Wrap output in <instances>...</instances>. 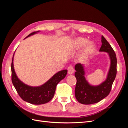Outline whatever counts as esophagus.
Segmentation results:
<instances>
[{"instance_id":"obj_1","label":"esophagus","mask_w":128,"mask_h":128,"mask_svg":"<svg viewBox=\"0 0 128 128\" xmlns=\"http://www.w3.org/2000/svg\"><path fill=\"white\" fill-rule=\"evenodd\" d=\"M67 70H68V73L69 74H72L74 72V69L73 67L72 66H69L67 68Z\"/></svg>"}]
</instances>
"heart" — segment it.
<instances>
[{
  "label": "heart",
  "instance_id": "b5f03b06",
  "mask_svg": "<svg viewBox=\"0 0 128 128\" xmlns=\"http://www.w3.org/2000/svg\"><path fill=\"white\" fill-rule=\"evenodd\" d=\"M82 48L80 53V59L83 61L86 60L94 53L95 45L94 42L88 41L86 38L77 37L72 42V48L74 51H77Z\"/></svg>",
  "mask_w": 128,
  "mask_h": 128
}]
</instances>
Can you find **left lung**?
Here are the masks:
<instances>
[{
	"mask_svg": "<svg viewBox=\"0 0 128 128\" xmlns=\"http://www.w3.org/2000/svg\"><path fill=\"white\" fill-rule=\"evenodd\" d=\"M102 45L99 51L108 53L110 59V66L106 80L98 86L89 84L84 77V67L82 64H77L75 69V76L77 80L75 94L79 102L90 104L101 101L110 94L112 85L117 72V59L113 48L103 36H102Z\"/></svg>",
	"mask_w": 128,
	"mask_h": 128,
	"instance_id": "8db88e82",
	"label": "left lung"
}]
</instances>
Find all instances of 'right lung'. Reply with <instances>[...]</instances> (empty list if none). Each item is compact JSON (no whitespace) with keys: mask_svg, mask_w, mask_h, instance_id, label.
<instances>
[{"mask_svg":"<svg viewBox=\"0 0 128 128\" xmlns=\"http://www.w3.org/2000/svg\"><path fill=\"white\" fill-rule=\"evenodd\" d=\"M36 33V32L31 33L26 38ZM13 56L11 64L12 82L19 96L24 101L32 104H41L49 102L54 95L57 84L66 76L67 70L56 73L47 82L40 86H30L22 83L18 78L14 69Z\"/></svg>","mask_w":128,"mask_h":128,"instance_id":"add662e5","label":"right lung"}]
</instances>
